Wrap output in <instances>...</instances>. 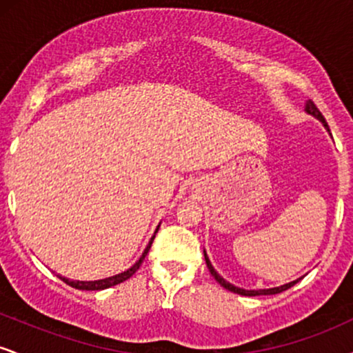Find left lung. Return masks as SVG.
Segmentation results:
<instances>
[{
	"label": "left lung",
	"instance_id": "1",
	"mask_svg": "<svg viewBox=\"0 0 353 353\" xmlns=\"http://www.w3.org/2000/svg\"><path fill=\"white\" fill-rule=\"evenodd\" d=\"M305 111L309 112L310 116H314L315 119H319L320 123H322L323 125H325V129H327V131L330 132V129H329V124H327L325 117L322 116V112L319 111L317 106H315V104L312 103V101H307V104H305ZM204 257H205V264H208V269H209V272L212 274V277L216 279V281H217L219 283H221V285L224 287V289H228V290H230V292H234V294H239V295H245V297H255V295H274V294H281V292H283V290L290 289V287L295 285V283H297L299 281H301V279H297V281H294V282H289V283H283V285H281V287H274V289L245 290V289H241V287H236V285H232V283H229L228 281H224V279H222L221 275L217 274V270L214 269L212 264H210V261H209L208 254H205V250H204Z\"/></svg>",
	"mask_w": 353,
	"mask_h": 353
}]
</instances>
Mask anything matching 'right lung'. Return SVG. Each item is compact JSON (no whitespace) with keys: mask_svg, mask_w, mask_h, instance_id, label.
Segmentation results:
<instances>
[{"mask_svg":"<svg viewBox=\"0 0 353 353\" xmlns=\"http://www.w3.org/2000/svg\"><path fill=\"white\" fill-rule=\"evenodd\" d=\"M157 229H159V225H157ZM157 229H156V232H157ZM156 232H154V236L151 237V241H149V244H148V247H145V249H144V252H143V255H141V257H139V261H137L136 264L131 267V269L124 270V272H121V274H117V275H112V277H108V279H101V281H89V282H84V281H70V279L61 277V275H58V277H59L63 282H66L68 285L74 287V289H79V290H104V289H109V287H112V285H117V283L128 281L129 277H132V275L136 274V270L139 269L141 264H143L144 257H145V255H148L149 249H151L154 237H156Z\"/></svg>","mask_w":353,"mask_h":353,"instance_id":"right-lung-1","label":"right lung"}]
</instances>
